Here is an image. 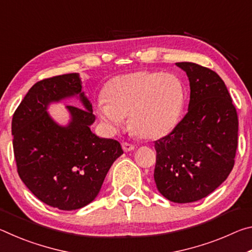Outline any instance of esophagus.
Wrapping results in <instances>:
<instances>
[{
	"label": "esophagus",
	"mask_w": 252,
	"mask_h": 252,
	"mask_svg": "<svg viewBox=\"0 0 252 252\" xmlns=\"http://www.w3.org/2000/svg\"><path fill=\"white\" fill-rule=\"evenodd\" d=\"M122 149H123V150H125L126 152H129V151L134 150L135 147L133 146V144H131V143H129V142H123V143H122Z\"/></svg>",
	"instance_id": "obj_1"
}]
</instances>
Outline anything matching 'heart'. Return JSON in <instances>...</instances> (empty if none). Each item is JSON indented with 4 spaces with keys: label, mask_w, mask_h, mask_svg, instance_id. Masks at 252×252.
Listing matches in <instances>:
<instances>
[{
    "label": "heart",
    "mask_w": 252,
    "mask_h": 252,
    "mask_svg": "<svg viewBox=\"0 0 252 252\" xmlns=\"http://www.w3.org/2000/svg\"><path fill=\"white\" fill-rule=\"evenodd\" d=\"M97 114L111 130H119L129 116L132 132L142 139H160L177 126L185 102L176 75L140 71L119 75L106 83Z\"/></svg>",
    "instance_id": "heart-1"
}]
</instances>
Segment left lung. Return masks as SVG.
<instances>
[{"instance_id": "left-lung-1", "label": "left lung", "mask_w": 252, "mask_h": 252, "mask_svg": "<svg viewBox=\"0 0 252 252\" xmlns=\"http://www.w3.org/2000/svg\"><path fill=\"white\" fill-rule=\"evenodd\" d=\"M176 65L190 82L189 108L168 135L155 142V181L172 202L198 201L231 172L238 147V116L222 79L191 62Z\"/></svg>"}]
</instances>
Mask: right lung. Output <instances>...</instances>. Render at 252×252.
Returning <instances> with one entry per match:
<instances>
[{
    "instance_id": "add662e5",
    "label": "right lung",
    "mask_w": 252,
    "mask_h": 252,
    "mask_svg": "<svg viewBox=\"0 0 252 252\" xmlns=\"http://www.w3.org/2000/svg\"><path fill=\"white\" fill-rule=\"evenodd\" d=\"M78 96L83 109L67 106L70 121L55 123L47 112L54 101ZM79 73L53 76L30 89L12 119L18 173L35 197L60 210L87 206L100 192L111 165L123 150L117 140L99 138Z\"/></svg>"
}]
</instances>
